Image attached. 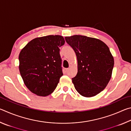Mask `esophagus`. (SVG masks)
Listing matches in <instances>:
<instances>
[{
    "mask_svg": "<svg viewBox=\"0 0 131 131\" xmlns=\"http://www.w3.org/2000/svg\"><path fill=\"white\" fill-rule=\"evenodd\" d=\"M69 68L65 69V72L66 73H67L69 72Z\"/></svg>",
    "mask_w": 131,
    "mask_h": 131,
    "instance_id": "1",
    "label": "esophagus"
}]
</instances>
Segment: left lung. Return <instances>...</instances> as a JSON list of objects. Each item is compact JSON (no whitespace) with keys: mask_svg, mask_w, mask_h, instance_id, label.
<instances>
[{"mask_svg":"<svg viewBox=\"0 0 131 131\" xmlns=\"http://www.w3.org/2000/svg\"><path fill=\"white\" fill-rule=\"evenodd\" d=\"M77 59L78 72L72 78L75 89L82 96H94L105 89L112 77L114 58L100 40L81 35L65 37Z\"/></svg>","mask_w":131,"mask_h":131,"instance_id":"left-lung-1","label":"left lung"}]
</instances>
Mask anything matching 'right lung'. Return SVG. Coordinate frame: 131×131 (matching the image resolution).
I'll return each mask as SVG.
<instances>
[{"instance_id":"1","label":"right lung","mask_w":131,"mask_h":131,"mask_svg":"<svg viewBox=\"0 0 131 131\" xmlns=\"http://www.w3.org/2000/svg\"><path fill=\"white\" fill-rule=\"evenodd\" d=\"M60 35H49L33 39L19 55V69L24 84L38 96L54 91L63 75L59 47L65 44Z\"/></svg>"}]
</instances>
